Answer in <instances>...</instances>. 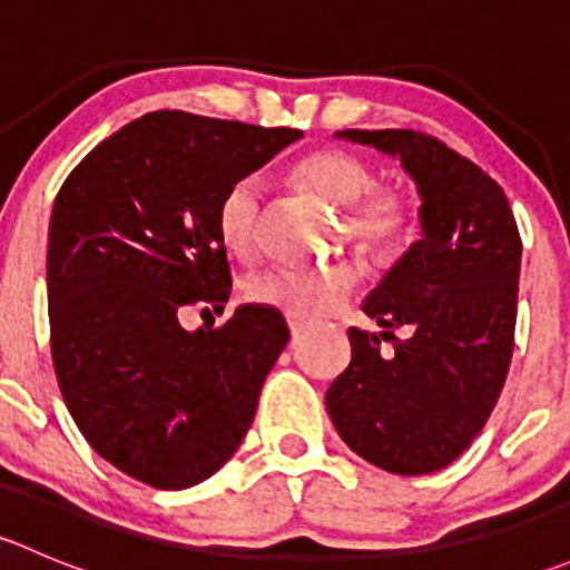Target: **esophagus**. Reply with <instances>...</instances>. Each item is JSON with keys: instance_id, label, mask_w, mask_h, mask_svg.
<instances>
[{"instance_id": "obj_1", "label": "esophagus", "mask_w": 570, "mask_h": 570, "mask_svg": "<svg viewBox=\"0 0 570 570\" xmlns=\"http://www.w3.org/2000/svg\"><path fill=\"white\" fill-rule=\"evenodd\" d=\"M289 320V331H292V336H301L303 331H306L308 327V322L306 320H301V317H286Z\"/></svg>"}]
</instances>
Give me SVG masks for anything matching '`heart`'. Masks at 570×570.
<instances>
[{
	"instance_id": "heart-1",
	"label": "heart",
	"mask_w": 570,
	"mask_h": 570,
	"mask_svg": "<svg viewBox=\"0 0 570 570\" xmlns=\"http://www.w3.org/2000/svg\"><path fill=\"white\" fill-rule=\"evenodd\" d=\"M297 178L350 209V228L366 250L394 258L416 243L422 228V206L407 187L375 184V170L347 148H317L295 168ZM262 217V184L253 176L239 178L217 206V234L228 250L253 248ZM358 284L355 264L325 269H269L248 284V297L258 306L278 308L289 317H320L336 308Z\"/></svg>"
}]
</instances>
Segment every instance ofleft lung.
<instances>
[{
    "label": "left lung",
    "instance_id": "left-lung-1",
    "mask_svg": "<svg viewBox=\"0 0 570 570\" xmlns=\"http://www.w3.org/2000/svg\"><path fill=\"white\" fill-rule=\"evenodd\" d=\"M338 137L400 157L422 195L424 239L366 297L383 333L350 327V366L325 394L344 444L392 474H430L476 439L513 358L521 237L504 189L413 129ZM402 326L406 336L393 333ZM395 344L380 355V338Z\"/></svg>",
    "mask_w": 570,
    "mask_h": 570
}]
</instances>
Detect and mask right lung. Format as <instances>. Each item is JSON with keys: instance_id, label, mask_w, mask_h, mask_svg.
<instances>
[{"instance_id": "right-lung-1", "label": "right lung", "mask_w": 570, "mask_h": 570, "mask_svg": "<svg viewBox=\"0 0 570 570\" xmlns=\"http://www.w3.org/2000/svg\"><path fill=\"white\" fill-rule=\"evenodd\" d=\"M301 137L159 109L99 142L57 193L46 256L57 383L88 444L146 485L181 491L215 474L289 342L267 306L195 333L178 312H223L232 267L217 206Z\"/></svg>"}]
</instances>
